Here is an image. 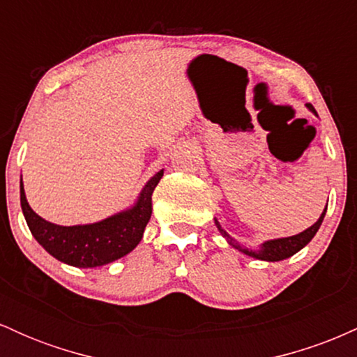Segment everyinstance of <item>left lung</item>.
<instances>
[{
	"mask_svg": "<svg viewBox=\"0 0 357 357\" xmlns=\"http://www.w3.org/2000/svg\"><path fill=\"white\" fill-rule=\"evenodd\" d=\"M305 107L310 110V112L314 114V116H317V112H315V109L312 107L310 104H305ZM326 211H327V206L324 208V211L321 213V216H319V220L315 221L312 227H309L307 230L297 233V235H292V236H285V238H273V240H267L264 241L261 245H258L257 248H247L245 245H241L236 241L233 236H230L225 230L223 227L220 225V221L215 218V225L216 228H218V231L221 235L225 236L228 241V245L233 248H236L238 252L245 253V255L252 257V258H257V260H264V261H280V260H285V258L296 255L298 250H302L305 247L307 243H309L310 240L314 238L315 233H317L319 228H321L322 225V220L324 216H326Z\"/></svg>",
	"mask_w": 357,
	"mask_h": 357,
	"instance_id": "1",
	"label": "left lung"
}]
</instances>
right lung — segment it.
Listing matches in <instances>:
<instances>
[{
	"label": "right lung",
	"instance_id": "1",
	"mask_svg": "<svg viewBox=\"0 0 357 357\" xmlns=\"http://www.w3.org/2000/svg\"><path fill=\"white\" fill-rule=\"evenodd\" d=\"M165 169L158 171L144 184L132 206L96 223L63 227L47 221L31 210L20 179L23 216L31 235L42 247L63 264L79 268H93L112 264L137 247L146 225L153 215V192Z\"/></svg>",
	"mask_w": 357,
	"mask_h": 357
}]
</instances>
